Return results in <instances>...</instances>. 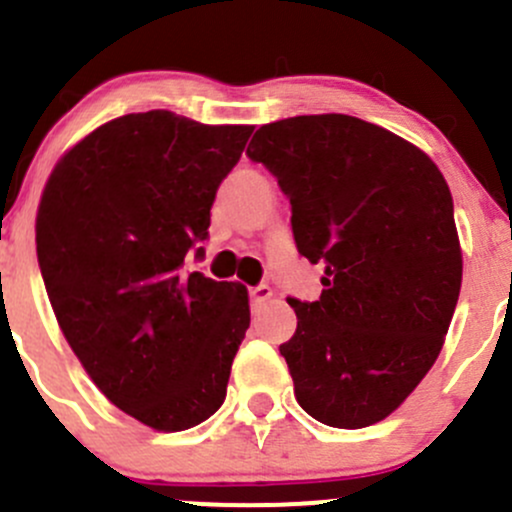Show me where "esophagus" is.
<instances>
[{"mask_svg":"<svg viewBox=\"0 0 512 512\" xmlns=\"http://www.w3.org/2000/svg\"><path fill=\"white\" fill-rule=\"evenodd\" d=\"M270 299H272V287L257 285V287L250 289V304H252V309L262 307V304L270 302Z\"/></svg>","mask_w":512,"mask_h":512,"instance_id":"obj_1","label":"esophagus"}]
</instances>
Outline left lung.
Wrapping results in <instances>:
<instances>
[{
	"mask_svg": "<svg viewBox=\"0 0 512 512\" xmlns=\"http://www.w3.org/2000/svg\"><path fill=\"white\" fill-rule=\"evenodd\" d=\"M292 205L299 255L324 267L280 347L299 406L334 428L399 409L438 359L461 292L453 198L431 158L344 113L262 126L247 146Z\"/></svg>",
	"mask_w": 512,
	"mask_h": 512,
	"instance_id": "8db88e82",
	"label": "left lung"
}]
</instances>
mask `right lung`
<instances>
[{
  "label": "right lung",
  "mask_w": 512,
  "mask_h": 512,
  "mask_svg": "<svg viewBox=\"0 0 512 512\" xmlns=\"http://www.w3.org/2000/svg\"><path fill=\"white\" fill-rule=\"evenodd\" d=\"M250 133L128 113L76 143L41 195L36 255L56 322L103 396L156 431L223 406L250 327L245 287L183 272Z\"/></svg>",
  "instance_id": "obj_1"
}]
</instances>
